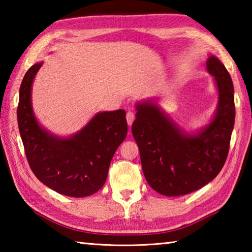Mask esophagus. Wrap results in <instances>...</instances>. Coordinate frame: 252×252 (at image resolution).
<instances>
[{"mask_svg":"<svg viewBox=\"0 0 252 252\" xmlns=\"http://www.w3.org/2000/svg\"><path fill=\"white\" fill-rule=\"evenodd\" d=\"M135 119V114L133 112H131V111H129V112L126 113V122H127V126H132V123H133Z\"/></svg>","mask_w":252,"mask_h":252,"instance_id":"34e87169","label":"esophagus"}]
</instances>
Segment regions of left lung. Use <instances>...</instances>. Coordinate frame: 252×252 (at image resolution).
Returning <instances> with one entry per match:
<instances>
[{"label":"left lung","instance_id":"obj_1","mask_svg":"<svg viewBox=\"0 0 252 252\" xmlns=\"http://www.w3.org/2000/svg\"><path fill=\"white\" fill-rule=\"evenodd\" d=\"M207 71L215 78L218 105L208 125L187 132L155 100L136 102L132 134L139 147L143 174L153 190L178 197L200 189L222 169L234 126L231 76L215 55Z\"/></svg>","mask_w":252,"mask_h":252}]
</instances>
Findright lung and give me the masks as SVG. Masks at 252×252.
<instances>
[{
    "label": "right lung",
    "instance_id": "1",
    "mask_svg": "<svg viewBox=\"0 0 252 252\" xmlns=\"http://www.w3.org/2000/svg\"><path fill=\"white\" fill-rule=\"evenodd\" d=\"M42 64L30 67L20 88L18 125L27 159L50 189L67 197H88L103 187L114 152L126 139V111L97 112L74 134H53L40 125L32 106V84Z\"/></svg>",
    "mask_w": 252,
    "mask_h": 252
}]
</instances>
